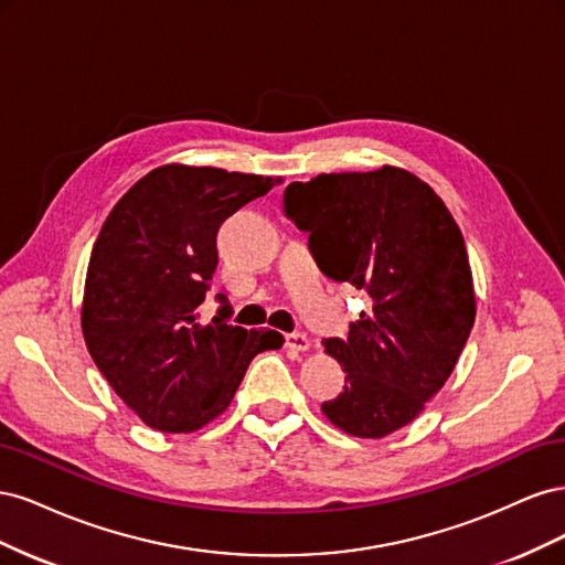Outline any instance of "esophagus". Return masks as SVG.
Returning a JSON list of instances; mask_svg holds the SVG:
<instances>
[{
	"label": "esophagus",
	"instance_id": "34e87169",
	"mask_svg": "<svg viewBox=\"0 0 565 565\" xmlns=\"http://www.w3.org/2000/svg\"><path fill=\"white\" fill-rule=\"evenodd\" d=\"M309 347H311V341L306 334H301V332L285 334V349H289V351H309Z\"/></svg>",
	"mask_w": 565,
	"mask_h": 565
}]
</instances>
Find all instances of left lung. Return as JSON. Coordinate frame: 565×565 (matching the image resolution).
I'll use <instances>...</instances> for the list:
<instances>
[{"instance_id": "obj_1", "label": "left lung", "mask_w": 565, "mask_h": 565, "mask_svg": "<svg viewBox=\"0 0 565 565\" xmlns=\"http://www.w3.org/2000/svg\"><path fill=\"white\" fill-rule=\"evenodd\" d=\"M282 204L324 276L372 301L347 339L322 341L347 372L324 417L358 438L398 431L448 382L473 328L461 231L431 188L398 167L295 181Z\"/></svg>"}]
</instances>
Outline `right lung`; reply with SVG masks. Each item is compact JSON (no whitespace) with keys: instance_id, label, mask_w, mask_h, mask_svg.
<instances>
[{"instance_id":"add662e5","label":"right lung","mask_w":565,"mask_h":565,"mask_svg":"<svg viewBox=\"0 0 565 565\" xmlns=\"http://www.w3.org/2000/svg\"><path fill=\"white\" fill-rule=\"evenodd\" d=\"M280 179L164 164L136 181L100 228L87 268L82 332L96 367L150 429L188 434L231 405L276 330L200 320L218 264L216 233Z\"/></svg>"}]
</instances>
